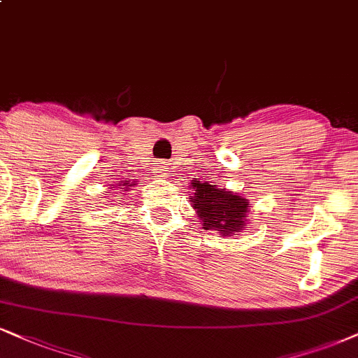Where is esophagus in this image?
<instances>
[{
  "label": "esophagus",
  "mask_w": 358,
  "mask_h": 358,
  "mask_svg": "<svg viewBox=\"0 0 358 358\" xmlns=\"http://www.w3.org/2000/svg\"><path fill=\"white\" fill-rule=\"evenodd\" d=\"M163 171H166V170H165V166L160 165V171H158V173H163Z\"/></svg>",
  "instance_id": "obj_1"
}]
</instances>
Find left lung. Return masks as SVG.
<instances>
[{"label": "left lung", "instance_id": "obj_1", "mask_svg": "<svg viewBox=\"0 0 358 358\" xmlns=\"http://www.w3.org/2000/svg\"><path fill=\"white\" fill-rule=\"evenodd\" d=\"M195 193L190 198L196 215L203 222L205 230H217L223 235H235L242 230L245 215L248 212V200L225 188H217L215 185L193 183Z\"/></svg>", "mask_w": 358, "mask_h": 358}]
</instances>
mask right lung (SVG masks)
Segmentation results:
<instances>
[{
    "label": "right lung",
    "instance_id": "right-lung-1",
    "mask_svg": "<svg viewBox=\"0 0 358 358\" xmlns=\"http://www.w3.org/2000/svg\"><path fill=\"white\" fill-rule=\"evenodd\" d=\"M124 185H127V187H130V183H124Z\"/></svg>",
    "mask_w": 358,
    "mask_h": 358
}]
</instances>
